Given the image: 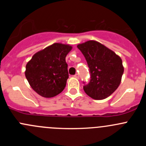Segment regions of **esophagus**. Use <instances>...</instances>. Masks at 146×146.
Instances as JSON below:
<instances>
[{
	"mask_svg": "<svg viewBox=\"0 0 146 146\" xmlns=\"http://www.w3.org/2000/svg\"><path fill=\"white\" fill-rule=\"evenodd\" d=\"M74 77L76 78H78H78H79V75L78 74V73H76V74H75V75H74Z\"/></svg>",
	"mask_w": 146,
	"mask_h": 146,
	"instance_id": "esophagus-1",
	"label": "esophagus"
}]
</instances>
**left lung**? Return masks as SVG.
Returning <instances> with one entry per match:
<instances>
[{
	"mask_svg": "<svg viewBox=\"0 0 146 146\" xmlns=\"http://www.w3.org/2000/svg\"><path fill=\"white\" fill-rule=\"evenodd\" d=\"M77 46L86 59L90 74L89 82L83 86L85 92L94 100L108 98L120 85L123 73L121 58L96 41Z\"/></svg>",
	"mask_w": 146,
	"mask_h": 146,
	"instance_id": "8db88e82",
	"label": "left lung"
}]
</instances>
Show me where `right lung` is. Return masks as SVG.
Instances as JSON below:
<instances>
[{"mask_svg":"<svg viewBox=\"0 0 146 146\" xmlns=\"http://www.w3.org/2000/svg\"><path fill=\"white\" fill-rule=\"evenodd\" d=\"M72 46L55 43L36 53L26 65L25 76L32 89L44 98L64 90L68 78L66 56Z\"/></svg>","mask_w":146,"mask_h":146,"instance_id":"obj_1","label":"right lung"}]
</instances>
